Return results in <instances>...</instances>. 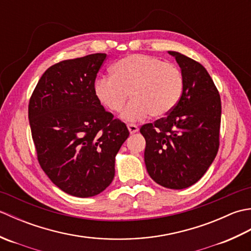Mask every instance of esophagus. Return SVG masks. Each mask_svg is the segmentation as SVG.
<instances>
[{"instance_id":"obj_1","label":"esophagus","mask_w":251,"mask_h":251,"mask_svg":"<svg viewBox=\"0 0 251 251\" xmlns=\"http://www.w3.org/2000/svg\"><path fill=\"white\" fill-rule=\"evenodd\" d=\"M127 128H128L129 132L132 135V134H136V132L139 130V128H138V126L135 125V124H128L127 125Z\"/></svg>"}]
</instances>
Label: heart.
Instances as JSON below:
<instances>
[{
    "mask_svg": "<svg viewBox=\"0 0 251 251\" xmlns=\"http://www.w3.org/2000/svg\"><path fill=\"white\" fill-rule=\"evenodd\" d=\"M111 76L98 78L94 85L96 98L106 110L122 112V119L136 122L149 114L166 116L178 104L183 90L179 69L157 57L134 54L122 58L110 69Z\"/></svg>",
    "mask_w": 251,
    "mask_h": 251,
    "instance_id": "obj_1",
    "label": "heart"
}]
</instances>
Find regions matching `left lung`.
<instances>
[{
    "mask_svg": "<svg viewBox=\"0 0 251 251\" xmlns=\"http://www.w3.org/2000/svg\"><path fill=\"white\" fill-rule=\"evenodd\" d=\"M183 90L176 108L154 124L140 129L146 139L145 163L150 177L167 189L189 188L214 162L219 148L221 100L201 63L178 51Z\"/></svg>",
    "mask_w": 251,
    "mask_h": 251,
    "instance_id": "1",
    "label": "left lung"
}]
</instances>
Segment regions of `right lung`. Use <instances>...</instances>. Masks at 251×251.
I'll return each instance as SVG.
<instances>
[{
    "mask_svg": "<svg viewBox=\"0 0 251 251\" xmlns=\"http://www.w3.org/2000/svg\"><path fill=\"white\" fill-rule=\"evenodd\" d=\"M106 54L51 66L31 96L29 122L42 169L76 197L98 195L115 175V156L129 136L96 98L95 79Z\"/></svg>",
    "mask_w": 251,
    "mask_h": 251,
    "instance_id": "add662e5",
    "label": "right lung"
}]
</instances>
